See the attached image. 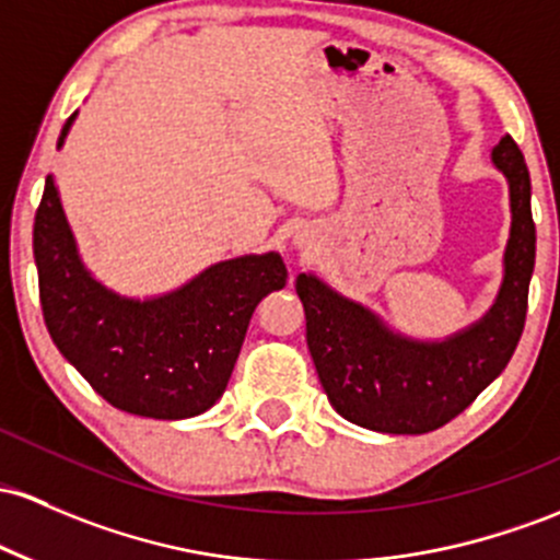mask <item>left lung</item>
Instances as JSON below:
<instances>
[{
    "label": "left lung",
    "mask_w": 560,
    "mask_h": 560,
    "mask_svg": "<svg viewBox=\"0 0 560 560\" xmlns=\"http://www.w3.org/2000/svg\"><path fill=\"white\" fill-rule=\"evenodd\" d=\"M510 186L505 279L481 322L422 342L385 327L370 308L329 290L311 273L298 276L305 337L322 388L337 415L377 433L417 435L454 420L508 366L521 340L537 252L532 180L524 153L505 135L491 151Z\"/></svg>",
    "instance_id": "1"
}]
</instances>
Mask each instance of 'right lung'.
Returning a JSON list of instances; mask_svg holds the SVG:
<instances>
[{
    "label": "right lung",
    "mask_w": 560,
    "mask_h": 560,
    "mask_svg": "<svg viewBox=\"0 0 560 560\" xmlns=\"http://www.w3.org/2000/svg\"><path fill=\"white\" fill-rule=\"evenodd\" d=\"M34 260L66 361L110 407L153 420L196 417L223 396L257 303L287 284L284 260L266 252L214 262L162 298H121L84 268L52 175L34 218Z\"/></svg>",
    "instance_id": "add662e5"
}]
</instances>
